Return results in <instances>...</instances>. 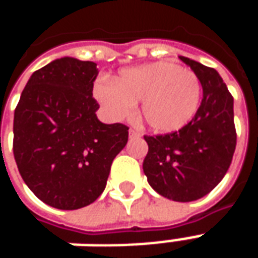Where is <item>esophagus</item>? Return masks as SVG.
<instances>
[{"label":"esophagus","instance_id":"esophagus-1","mask_svg":"<svg viewBox=\"0 0 258 258\" xmlns=\"http://www.w3.org/2000/svg\"><path fill=\"white\" fill-rule=\"evenodd\" d=\"M134 137H141V134L135 130H130V138H134Z\"/></svg>","mask_w":258,"mask_h":258}]
</instances>
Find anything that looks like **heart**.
<instances>
[{
    "instance_id": "1",
    "label": "heart",
    "mask_w": 258,
    "mask_h": 258,
    "mask_svg": "<svg viewBox=\"0 0 258 258\" xmlns=\"http://www.w3.org/2000/svg\"><path fill=\"white\" fill-rule=\"evenodd\" d=\"M94 96L112 118L131 116L141 102V116L155 133L184 128L199 110L202 85L198 76L173 62L123 69L114 81H98Z\"/></svg>"
}]
</instances>
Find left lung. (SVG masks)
<instances>
[{
  "label": "left lung",
  "instance_id": "obj_1",
  "mask_svg": "<svg viewBox=\"0 0 258 258\" xmlns=\"http://www.w3.org/2000/svg\"><path fill=\"white\" fill-rule=\"evenodd\" d=\"M203 88L199 110L179 131L145 137L149 151L144 173L157 194L174 202H194L220 184L236 146L233 98L216 69L185 56Z\"/></svg>",
  "mask_w": 258,
  "mask_h": 258
}]
</instances>
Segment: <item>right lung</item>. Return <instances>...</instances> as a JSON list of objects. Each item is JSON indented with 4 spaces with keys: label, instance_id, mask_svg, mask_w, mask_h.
Wrapping results in <instances>:
<instances>
[{
    "label": "right lung",
    "instance_id": "add662e5",
    "mask_svg": "<svg viewBox=\"0 0 258 258\" xmlns=\"http://www.w3.org/2000/svg\"><path fill=\"white\" fill-rule=\"evenodd\" d=\"M95 62L64 56L31 74L15 109L14 156L26 185L59 210H77L105 190L128 127L96 117Z\"/></svg>",
    "mask_w": 258,
    "mask_h": 258
}]
</instances>
